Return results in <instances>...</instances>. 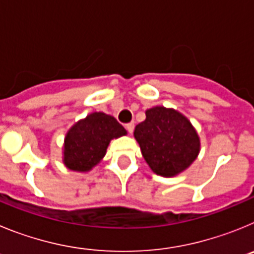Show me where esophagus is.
I'll return each instance as SVG.
<instances>
[{
  "instance_id": "34e87169",
  "label": "esophagus",
  "mask_w": 254,
  "mask_h": 254,
  "mask_svg": "<svg viewBox=\"0 0 254 254\" xmlns=\"http://www.w3.org/2000/svg\"><path fill=\"white\" fill-rule=\"evenodd\" d=\"M125 127H126V129L128 131V133H132V132H133V129H134V123L133 122L127 123V125H126Z\"/></svg>"
}]
</instances>
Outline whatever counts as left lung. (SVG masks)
I'll return each mask as SVG.
<instances>
[{"label":"left lung","instance_id":"left-lung-1","mask_svg":"<svg viewBox=\"0 0 254 254\" xmlns=\"http://www.w3.org/2000/svg\"><path fill=\"white\" fill-rule=\"evenodd\" d=\"M143 158L158 176L173 177L196 160L199 138L190 121L177 111L155 107L134 128Z\"/></svg>","mask_w":254,"mask_h":254}]
</instances>
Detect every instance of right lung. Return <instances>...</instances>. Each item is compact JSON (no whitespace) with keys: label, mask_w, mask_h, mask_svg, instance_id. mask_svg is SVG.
I'll return each mask as SVG.
<instances>
[{"label":"right lung","mask_w":254,"mask_h":254,"mask_svg":"<svg viewBox=\"0 0 254 254\" xmlns=\"http://www.w3.org/2000/svg\"><path fill=\"white\" fill-rule=\"evenodd\" d=\"M127 133L114 117L91 113L72 126L64 138V165L75 172H87L104 158L113 138Z\"/></svg>","instance_id":"1"}]
</instances>
